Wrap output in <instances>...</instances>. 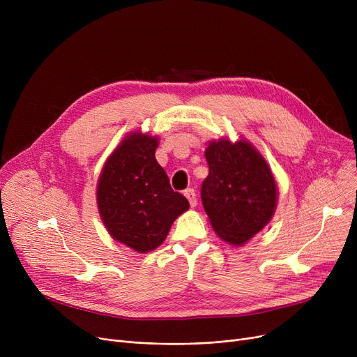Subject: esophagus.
Returning a JSON list of instances; mask_svg holds the SVG:
<instances>
[{
	"label": "esophagus",
	"instance_id": "34e87169",
	"mask_svg": "<svg viewBox=\"0 0 357 357\" xmlns=\"http://www.w3.org/2000/svg\"><path fill=\"white\" fill-rule=\"evenodd\" d=\"M183 195H185L186 198H188L191 207H195L197 202H198V201H197V194H195V191H194L192 188H188V190H185Z\"/></svg>",
	"mask_w": 357,
	"mask_h": 357
}]
</instances>
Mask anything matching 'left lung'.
<instances>
[{
  "label": "left lung",
  "instance_id": "8db88e82",
  "mask_svg": "<svg viewBox=\"0 0 357 357\" xmlns=\"http://www.w3.org/2000/svg\"><path fill=\"white\" fill-rule=\"evenodd\" d=\"M208 176L201 199L214 231L233 246H243L271 221L278 202L272 171L246 140L210 142L205 150Z\"/></svg>",
  "mask_w": 357,
  "mask_h": 357
}]
</instances>
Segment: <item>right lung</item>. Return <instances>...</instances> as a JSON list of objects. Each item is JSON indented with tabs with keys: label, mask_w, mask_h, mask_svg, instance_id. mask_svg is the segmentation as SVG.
I'll list each match as a JSON object with an SVG mask.
<instances>
[{
	"label": "right lung",
	"mask_w": 357,
	"mask_h": 357,
	"mask_svg": "<svg viewBox=\"0 0 357 357\" xmlns=\"http://www.w3.org/2000/svg\"><path fill=\"white\" fill-rule=\"evenodd\" d=\"M159 139L135 131L112 152L97 185V205L109 236L139 253L160 246L190 208L155 158Z\"/></svg>",
	"instance_id": "add662e5"
}]
</instances>
